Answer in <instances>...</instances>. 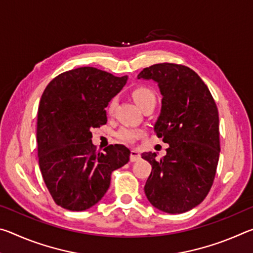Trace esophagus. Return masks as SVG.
Segmentation results:
<instances>
[{
  "mask_svg": "<svg viewBox=\"0 0 253 253\" xmlns=\"http://www.w3.org/2000/svg\"><path fill=\"white\" fill-rule=\"evenodd\" d=\"M140 160V153L136 149H131L130 151V162H136Z\"/></svg>",
  "mask_w": 253,
  "mask_h": 253,
  "instance_id": "34e87169",
  "label": "esophagus"
}]
</instances>
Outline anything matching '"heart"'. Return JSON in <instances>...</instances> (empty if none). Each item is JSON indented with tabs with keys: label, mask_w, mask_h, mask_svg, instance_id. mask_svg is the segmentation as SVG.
I'll list each match as a JSON object with an SVG mask.
<instances>
[{
	"label": "heart",
	"mask_w": 253,
	"mask_h": 253,
	"mask_svg": "<svg viewBox=\"0 0 253 253\" xmlns=\"http://www.w3.org/2000/svg\"><path fill=\"white\" fill-rule=\"evenodd\" d=\"M132 98L140 109L144 108L146 105L149 104H156V96L152 89L146 88V87H139L136 88L134 91H132ZM115 104H116V100L111 99L108 104V107H107V110L108 113H111L115 107ZM139 132L132 129L130 127H122L116 131V137L122 140V142H132L137 136H138Z\"/></svg>",
	"instance_id": "obj_1"
}]
</instances>
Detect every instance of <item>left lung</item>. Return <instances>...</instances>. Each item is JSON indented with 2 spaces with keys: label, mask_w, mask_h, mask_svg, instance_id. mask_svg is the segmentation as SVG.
Returning a JSON list of instances; mask_svg holds the SVG:
<instances>
[{
  "label": "left lung",
  "mask_w": 253,
  "mask_h": 253,
  "mask_svg": "<svg viewBox=\"0 0 253 253\" xmlns=\"http://www.w3.org/2000/svg\"><path fill=\"white\" fill-rule=\"evenodd\" d=\"M138 79L153 80L162 95L154 131L168 143L166 155L143 153L152 165L144 191L154 208L169 214L190 211L208 195L220 155L219 113L207 84L190 68L158 63Z\"/></svg>",
  "instance_id": "left-lung-1"
}]
</instances>
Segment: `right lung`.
<instances>
[{
    "instance_id": "obj_1",
    "label": "right lung",
    "mask_w": 253,
    "mask_h": 253,
    "mask_svg": "<svg viewBox=\"0 0 253 253\" xmlns=\"http://www.w3.org/2000/svg\"><path fill=\"white\" fill-rule=\"evenodd\" d=\"M128 77L92 67L59 75L46 85L38 109L37 142L42 177L54 202L84 211L104 198L111 173L129 161L124 145L97 153L91 128L107 123L105 108Z\"/></svg>"
}]
</instances>
